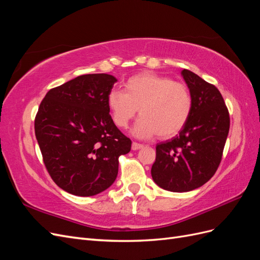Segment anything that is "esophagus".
I'll use <instances>...</instances> for the list:
<instances>
[{"instance_id":"1","label":"esophagus","mask_w":260,"mask_h":260,"mask_svg":"<svg viewBox=\"0 0 260 260\" xmlns=\"http://www.w3.org/2000/svg\"><path fill=\"white\" fill-rule=\"evenodd\" d=\"M141 148H143L142 144H139L137 142H133L132 143V149H133V151H138V149H141Z\"/></svg>"}]
</instances>
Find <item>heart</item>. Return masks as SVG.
Instances as JSON below:
<instances>
[{"instance_id": "heart-1", "label": "heart", "mask_w": 260, "mask_h": 260, "mask_svg": "<svg viewBox=\"0 0 260 260\" xmlns=\"http://www.w3.org/2000/svg\"><path fill=\"white\" fill-rule=\"evenodd\" d=\"M124 93L113 90L107 98L114 123L125 129L140 108L141 118L133 133L139 138L177 136L190 119L193 99L184 83L153 73L131 77L124 83Z\"/></svg>"}]
</instances>
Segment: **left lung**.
Here are the masks:
<instances>
[{
  "label": "left lung",
  "mask_w": 260,
  "mask_h": 260,
  "mask_svg": "<svg viewBox=\"0 0 260 260\" xmlns=\"http://www.w3.org/2000/svg\"><path fill=\"white\" fill-rule=\"evenodd\" d=\"M182 76L191 91L190 119L179 136L156 145L152 178L164 190L188 192L205 184L222 159L230 116L221 93L190 70Z\"/></svg>",
  "instance_id": "8db88e82"
}]
</instances>
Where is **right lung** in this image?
Here are the masks:
<instances>
[{
  "instance_id": "right-lung-1",
  "label": "right lung",
  "mask_w": 260,
  "mask_h": 260,
  "mask_svg": "<svg viewBox=\"0 0 260 260\" xmlns=\"http://www.w3.org/2000/svg\"><path fill=\"white\" fill-rule=\"evenodd\" d=\"M115 77L82 75L51 89L39 106L35 132L44 166L62 190L93 196L116 180L131 140L116 127L107 98Z\"/></svg>"
}]
</instances>
